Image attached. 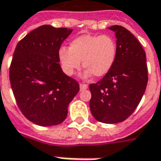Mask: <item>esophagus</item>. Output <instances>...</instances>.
<instances>
[{"label":"esophagus","instance_id":"obj_1","mask_svg":"<svg viewBox=\"0 0 161 161\" xmlns=\"http://www.w3.org/2000/svg\"><path fill=\"white\" fill-rule=\"evenodd\" d=\"M88 85L87 84H80V90H85V89H87L88 88Z\"/></svg>","mask_w":161,"mask_h":161}]
</instances>
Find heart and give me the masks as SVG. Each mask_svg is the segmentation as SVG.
I'll return each instance as SVG.
<instances>
[{"instance_id": "obj_1", "label": "heart", "mask_w": 161, "mask_h": 161, "mask_svg": "<svg viewBox=\"0 0 161 161\" xmlns=\"http://www.w3.org/2000/svg\"><path fill=\"white\" fill-rule=\"evenodd\" d=\"M117 54V44L110 35L82 34L74 38L69 48L63 47L58 51V59L62 69L71 76L82 66L86 68L84 78L94 75L103 77L113 67Z\"/></svg>"}]
</instances>
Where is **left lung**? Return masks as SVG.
Returning <instances> with one entry per match:
<instances>
[{
	"mask_svg": "<svg viewBox=\"0 0 161 161\" xmlns=\"http://www.w3.org/2000/svg\"><path fill=\"white\" fill-rule=\"evenodd\" d=\"M109 29L117 39L116 58L109 73L89 85V107L97 120L114 124L127 119L137 107L146 89L148 70L138 40L121 25Z\"/></svg>",
	"mask_w": 161,
	"mask_h": 161,
	"instance_id": "obj_1",
	"label": "left lung"
}]
</instances>
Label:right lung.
Here are the masks:
<instances>
[{"label":"right lung","mask_w":161,"mask_h":161,"mask_svg":"<svg viewBox=\"0 0 161 161\" xmlns=\"http://www.w3.org/2000/svg\"><path fill=\"white\" fill-rule=\"evenodd\" d=\"M72 29L44 25L18 43L9 80L20 111L30 121L50 127L62 123L68 105L80 90L79 83L59 64L58 51Z\"/></svg>","instance_id":"1"}]
</instances>
